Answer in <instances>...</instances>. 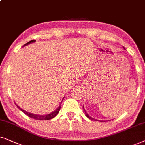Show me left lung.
Instances as JSON below:
<instances>
[{
  "label": "left lung",
  "instance_id": "8db88e82",
  "mask_svg": "<svg viewBox=\"0 0 145 145\" xmlns=\"http://www.w3.org/2000/svg\"><path fill=\"white\" fill-rule=\"evenodd\" d=\"M124 49H125V48H124ZM83 109H84V112H85V115H86V116H87V117H88V118H89V119H91V120H97V119L93 118H91V116H89V115H88V114H87V112H86V110H85V109H84V106H83ZM98 121H100V122H106V121H105V120H98Z\"/></svg>",
  "mask_w": 145,
  "mask_h": 145
}]
</instances>
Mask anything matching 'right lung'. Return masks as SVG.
<instances>
[{"label": "right lung", "mask_w": 145, "mask_h": 145, "mask_svg": "<svg viewBox=\"0 0 145 145\" xmlns=\"http://www.w3.org/2000/svg\"><path fill=\"white\" fill-rule=\"evenodd\" d=\"M36 41L35 40H31V41H30L29 42H28V43H27L26 44H25V45H23L24 46H26V45H29V44L32 43H35ZM64 98H65V96L63 97V98L62 99L61 102L63 101ZM61 103H60L59 107L57 108L56 110H54V112H52L51 113H49V114H44V115H39V114H33V113H30L29 112H27L26 110H23L22 108H21L19 107V106L17 105V104H16V106H17V108H19L20 110H21L23 112H24L25 114H27V116L30 117V118H32L33 119H35V120H49V119H51L53 118H54L55 116H56L57 114L58 113H59V112L60 110V108H61Z\"/></svg>", "instance_id": "1"}]
</instances>
